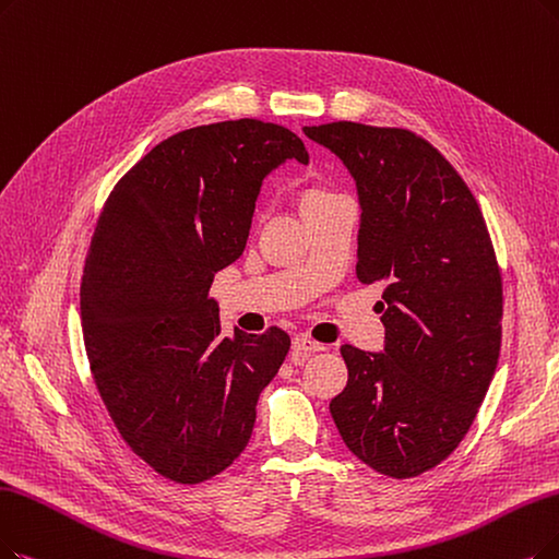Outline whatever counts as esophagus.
Instances as JSON below:
<instances>
[{
  "label": "esophagus",
  "mask_w": 559,
  "mask_h": 559,
  "mask_svg": "<svg viewBox=\"0 0 559 559\" xmlns=\"http://www.w3.org/2000/svg\"><path fill=\"white\" fill-rule=\"evenodd\" d=\"M317 350H325V346L314 342V340L305 337V334H298V337H294V342H292V360L296 365H300V362L307 360V355L317 353Z\"/></svg>",
  "instance_id": "34e87169"
}]
</instances>
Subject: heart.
<instances>
[{"instance_id":"heart-1","label":"heart","mask_w":559,"mask_h":559,"mask_svg":"<svg viewBox=\"0 0 559 559\" xmlns=\"http://www.w3.org/2000/svg\"><path fill=\"white\" fill-rule=\"evenodd\" d=\"M332 197H337V194H332L330 190L319 188V186H317V188H309V190L302 192V211L314 209V206L328 202V199H332Z\"/></svg>"}]
</instances>
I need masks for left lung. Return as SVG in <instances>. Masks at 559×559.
Here are the masks:
<instances>
[{"label": "left lung", "instance_id": "left-lung-1", "mask_svg": "<svg viewBox=\"0 0 559 559\" xmlns=\"http://www.w3.org/2000/svg\"><path fill=\"white\" fill-rule=\"evenodd\" d=\"M350 171L360 199L357 280L381 284L385 348L342 346L330 401L346 448L408 479L448 459L493 381L502 277L477 199L438 148L404 128H302Z\"/></svg>", "mask_w": 559, "mask_h": 559}]
</instances>
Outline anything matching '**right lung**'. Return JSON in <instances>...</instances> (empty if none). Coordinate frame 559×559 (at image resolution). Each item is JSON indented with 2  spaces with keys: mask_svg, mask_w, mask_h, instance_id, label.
<instances>
[{
  "mask_svg": "<svg viewBox=\"0 0 559 559\" xmlns=\"http://www.w3.org/2000/svg\"><path fill=\"white\" fill-rule=\"evenodd\" d=\"M286 160L309 153L277 123L197 126L153 146L98 217L80 288L88 365L121 438L171 481H206L240 456L292 346L280 328L222 337L209 296Z\"/></svg>",
  "mask_w": 559,
  "mask_h": 559,
  "instance_id": "right-lung-1",
  "label": "right lung"
}]
</instances>
